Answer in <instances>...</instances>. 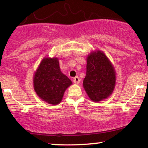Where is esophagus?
<instances>
[{
    "mask_svg": "<svg viewBox=\"0 0 148 148\" xmlns=\"http://www.w3.org/2000/svg\"><path fill=\"white\" fill-rule=\"evenodd\" d=\"M80 81H81V79H80L79 77H78V76H76V77H74V79H73V82H74V84H79Z\"/></svg>",
    "mask_w": 148,
    "mask_h": 148,
    "instance_id": "34e87169",
    "label": "esophagus"
}]
</instances>
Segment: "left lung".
<instances>
[{"label":"left lung","mask_w":148,"mask_h":148,"mask_svg":"<svg viewBox=\"0 0 148 148\" xmlns=\"http://www.w3.org/2000/svg\"><path fill=\"white\" fill-rule=\"evenodd\" d=\"M115 73L103 52L91 53L87 58L86 75L83 85L93 101H100L111 95L115 88Z\"/></svg>","instance_id":"obj_1"}]
</instances>
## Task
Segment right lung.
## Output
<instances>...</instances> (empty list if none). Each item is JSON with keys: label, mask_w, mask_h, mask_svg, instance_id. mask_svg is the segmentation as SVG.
I'll return each mask as SVG.
<instances>
[{"label": "right lung", "mask_w": 148, "mask_h": 148, "mask_svg": "<svg viewBox=\"0 0 148 148\" xmlns=\"http://www.w3.org/2000/svg\"><path fill=\"white\" fill-rule=\"evenodd\" d=\"M71 80L61 72L58 58L43 59L34 76V88L37 95L50 104H58Z\"/></svg>", "instance_id": "right-lung-1"}]
</instances>
